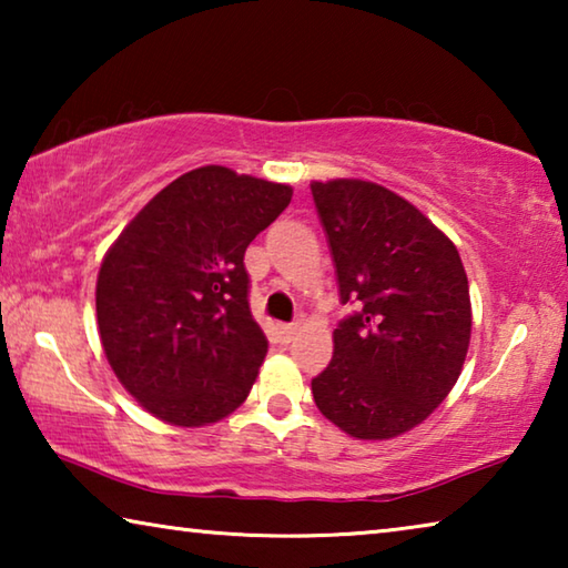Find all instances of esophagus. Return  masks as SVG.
<instances>
[{
  "label": "esophagus",
  "mask_w": 568,
  "mask_h": 568,
  "mask_svg": "<svg viewBox=\"0 0 568 568\" xmlns=\"http://www.w3.org/2000/svg\"><path fill=\"white\" fill-rule=\"evenodd\" d=\"M295 325H281V328H277V335H281V341L283 343H291L293 338H295Z\"/></svg>",
  "instance_id": "1"
}]
</instances>
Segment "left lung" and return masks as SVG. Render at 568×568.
<instances>
[{"instance_id":"obj_1","label":"left lung","mask_w":568,"mask_h":568,"mask_svg":"<svg viewBox=\"0 0 568 568\" xmlns=\"http://www.w3.org/2000/svg\"><path fill=\"white\" fill-rule=\"evenodd\" d=\"M341 301L315 406L345 434L388 440L426 420L456 386L470 343V295L444 230L368 180L311 182Z\"/></svg>"}]
</instances>
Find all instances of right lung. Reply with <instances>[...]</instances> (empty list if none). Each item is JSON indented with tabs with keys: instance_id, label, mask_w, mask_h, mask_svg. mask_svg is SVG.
Returning a JSON list of instances; mask_svg holds the SVG:
<instances>
[{
	"instance_id": "obj_1",
	"label": "right lung",
	"mask_w": 568,
	"mask_h": 568,
	"mask_svg": "<svg viewBox=\"0 0 568 568\" xmlns=\"http://www.w3.org/2000/svg\"><path fill=\"white\" fill-rule=\"evenodd\" d=\"M293 187L223 165L190 170L102 257L98 328L110 368L152 416L200 428L247 398L267 341L247 305L245 250Z\"/></svg>"
}]
</instances>
